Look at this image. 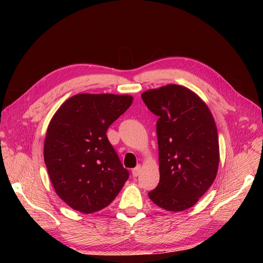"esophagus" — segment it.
<instances>
[{"mask_svg":"<svg viewBox=\"0 0 263 263\" xmlns=\"http://www.w3.org/2000/svg\"><path fill=\"white\" fill-rule=\"evenodd\" d=\"M140 172H141V165H137V166L135 168L132 170V175L133 177H137L140 175Z\"/></svg>","mask_w":263,"mask_h":263,"instance_id":"obj_1","label":"esophagus"}]
</instances>
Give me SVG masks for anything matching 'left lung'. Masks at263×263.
Wrapping results in <instances>:
<instances>
[{
	"instance_id": "1",
	"label": "left lung",
	"mask_w": 263,
	"mask_h": 263,
	"mask_svg": "<svg viewBox=\"0 0 263 263\" xmlns=\"http://www.w3.org/2000/svg\"><path fill=\"white\" fill-rule=\"evenodd\" d=\"M156 114L160 182L148 193L160 208L178 212L194 205L215 180L218 135L208 105L193 90L168 84L142 93Z\"/></svg>"
}]
</instances>
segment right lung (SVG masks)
Masks as SVG:
<instances>
[{"label": "right lung", "instance_id": "right-lung-1", "mask_svg": "<svg viewBox=\"0 0 263 263\" xmlns=\"http://www.w3.org/2000/svg\"><path fill=\"white\" fill-rule=\"evenodd\" d=\"M132 101L130 95L79 93L51 118L45 164L57 194L73 210L89 214L105 208L128 180L106 130Z\"/></svg>", "mask_w": 263, "mask_h": 263}]
</instances>
